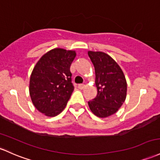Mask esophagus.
<instances>
[{"label": "esophagus", "instance_id": "1", "mask_svg": "<svg viewBox=\"0 0 160 160\" xmlns=\"http://www.w3.org/2000/svg\"><path fill=\"white\" fill-rule=\"evenodd\" d=\"M85 87H86V86L84 85V84H79V85H78V88L80 89H84V88H85Z\"/></svg>", "mask_w": 160, "mask_h": 160}]
</instances>
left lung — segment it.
I'll return each instance as SVG.
<instances>
[{
    "label": "left lung",
    "instance_id": "obj_1",
    "mask_svg": "<svg viewBox=\"0 0 160 160\" xmlns=\"http://www.w3.org/2000/svg\"><path fill=\"white\" fill-rule=\"evenodd\" d=\"M96 73L97 96L88 102L91 112L99 118L116 113L127 96V81L122 68L108 54L88 51Z\"/></svg>",
    "mask_w": 160,
    "mask_h": 160
}]
</instances>
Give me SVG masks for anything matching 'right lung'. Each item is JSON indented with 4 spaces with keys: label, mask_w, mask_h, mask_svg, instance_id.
Masks as SVG:
<instances>
[{
    "label": "right lung",
    "mask_w": 160,
    "mask_h": 160,
    "mask_svg": "<svg viewBox=\"0 0 160 160\" xmlns=\"http://www.w3.org/2000/svg\"><path fill=\"white\" fill-rule=\"evenodd\" d=\"M75 51L54 48L38 61L29 80V95L38 111L48 117L59 115L73 92L70 67Z\"/></svg>",
    "instance_id": "1"
}]
</instances>
